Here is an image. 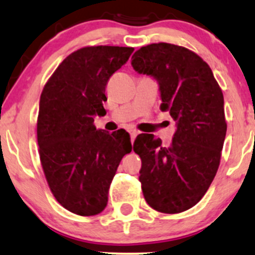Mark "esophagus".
Instances as JSON below:
<instances>
[{"label": "esophagus", "instance_id": "obj_1", "mask_svg": "<svg viewBox=\"0 0 255 255\" xmlns=\"http://www.w3.org/2000/svg\"><path fill=\"white\" fill-rule=\"evenodd\" d=\"M128 131H129V135H130V140H131V142L134 141V140H135V137H136V135H137V133H139V131L137 130H135V129H128Z\"/></svg>", "mask_w": 255, "mask_h": 255}]
</instances>
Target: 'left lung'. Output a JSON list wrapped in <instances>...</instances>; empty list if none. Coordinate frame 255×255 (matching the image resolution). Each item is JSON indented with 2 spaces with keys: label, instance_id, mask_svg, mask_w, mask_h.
<instances>
[{
  "label": "left lung",
  "instance_id": "left-lung-1",
  "mask_svg": "<svg viewBox=\"0 0 255 255\" xmlns=\"http://www.w3.org/2000/svg\"><path fill=\"white\" fill-rule=\"evenodd\" d=\"M131 66L156 79L160 109L176 121L169 146L153 134H139L134 141L142 194L158 212H183L201 200L218 170L227 134L223 92L209 64L175 44L142 46Z\"/></svg>",
  "mask_w": 255,
  "mask_h": 255
}]
</instances>
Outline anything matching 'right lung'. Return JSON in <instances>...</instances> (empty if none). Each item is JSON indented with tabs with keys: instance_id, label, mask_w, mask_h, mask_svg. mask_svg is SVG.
Wrapping results in <instances>:
<instances>
[{
	"instance_id": "1",
	"label": "right lung",
	"mask_w": 255,
	"mask_h": 255,
	"mask_svg": "<svg viewBox=\"0 0 255 255\" xmlns=\"http://www.w3.org/2000/svg\"><path fill=\"white\" fill-rule=\"evenodd\" d=\"M133 50L110 45L79 49L61 62L40 95V163L55 199L75 215L103 211L120 162L131 151L127 131L97 129L93 118L107 114L108 81Z\"/></svg>"
}]
</instances>
